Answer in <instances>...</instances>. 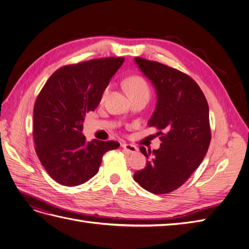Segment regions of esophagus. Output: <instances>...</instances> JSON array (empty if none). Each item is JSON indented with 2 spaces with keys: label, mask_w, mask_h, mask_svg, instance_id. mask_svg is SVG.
<instances>
[{
  "label": "esophagus",
  "mask_w": 249,
  "mask_h": 249,
  "mask_svg": "<svg viewBox=\"0 0 249 249\" xmlns=\"http://www.w3.org/2000/svg\"><path fill=\"white\" fill-rule=\"evenodd\" d=\"M122 147L127 154H136L138 152V148L136 146L132 144H126V143H123Z\"/></svg>",
  "instance_id": "esophagus-1"
}]
</instances>
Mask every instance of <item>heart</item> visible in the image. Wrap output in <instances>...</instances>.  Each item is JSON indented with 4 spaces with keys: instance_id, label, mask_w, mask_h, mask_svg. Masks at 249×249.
Here are the masks:
<instances>
[{
    "instance_id": "1",
    "label": "heart",
    "mask_w": 249,
    "mask_h": 249,
    "mask_svg": "<svg viewBox=\"0 0 249 249\" xmlns=\"http://www.w3.org/2000/svg\"><path fill=\"white\" fill-rule=\"evenodd\" d=\"M125 88L130 95L139 93V92H149L147 83L145 82L144 79L139 76H132L130 78H127L125 81ZM108 92H109V87H106L104 89L103 94H102L103 99L106 97Z\"/></svg>"
}]
</instances>
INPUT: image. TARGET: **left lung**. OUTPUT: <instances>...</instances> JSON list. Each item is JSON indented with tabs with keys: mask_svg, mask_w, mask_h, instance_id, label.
Segmentation results:
<instances>
[{
	"mask_svg": "<svg viewBox=\"0 0 249 249\" xmlns=\"http://www.w3.org/2000/svg\"><path fill=\"white\" fill-rule=\"evenodd\" d=\"M135 62L157 90V105L148 126L159 130V149L141 153L149 161L135 172L143 189L166 194L182 186L196 170L211 142L209 106L191 77L162 63L136 57Z\"/></svg>",
	"mask_w": 249,
	"mask_h": 249,
	"instance_id": "8db88e82",
	"label": "left lung"
}]
</instances>
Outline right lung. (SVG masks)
Instances as JSON below:
<instances>
[{"instance_id":"right-lung-1","label":"right lung","mask_w":249,"mask_h":249,"mask_svg":"<svg viewBox=\"0 0 249 249\" xmlns=\"http://www.w3.org/2000/svg\"><path fill=\"white\" fill-rule=\"evenodd\" d=\"M124 57L92 59L60 67L49 78L34 105L35 152L49 176L63 186H78L94 177L115 141L92 140L82 134L88 112L102 100L104 89Z\"/></svg>"}]
</instances>
